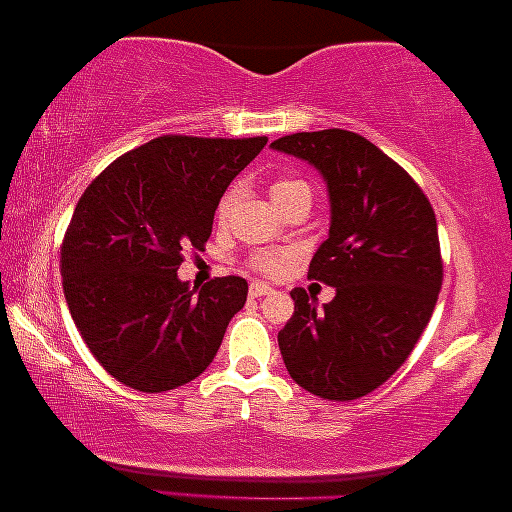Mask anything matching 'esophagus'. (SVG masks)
I'll list each match as a JSON object with an SVG mask.
<instances>
[{
    "label": "esophagus",
    "instance_id": "34e87169",
    "mask_svg": "<svg viewBox=\"0 0 512 512\" xmlns=\"http://www.w3.org/2000/svg\"><path fill=\"white\" fill-rule=\"evenodd\" d=\"M268 293H272V286L261 284V282H254V284H251V289H249V296H251V298L268 296Z\"/></svg>",
    "mask_w": 512,
    "mask_h": 512
}]
</instances>
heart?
Wrapping results in <instances>:
<instances>
[{
    "label": "heart",
    "mask_w": 512,
    "mask_h": 512,
    "mask_svg": "<svg viewBox=\"0 0 512 512\" xmlns=\"http://www.w3.org/2000/svg\"><path fill=\"white\" fill-rule=\"evenodd\" d=\"M298 195H310V186H307L305 181L282 177L270 184V198L279 209H282L286 202L298 198ZM235 202H237V188H228V191L223 193V198L219 200V205H216V221L219 223L228 221L230 212L235 209ZM289 263H291V254H286V251H268V254H256L249 258V268L261 272L265 277L279 275V272H282Z\"/></svg>",
    "instance_id": "obj_1"
}]
</instances>
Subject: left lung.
<instances>
[{
    "label": "left lung",
    "instance_id": "obj_1",
    "mask_svg": "<svg viewBox=\"0 0 512 512\" xmlns=\"http://www.w3.org/2000/svg\"><path fill=\"white\" fill-rule=\"evenodd\" d=\"M272 149L324 174L331 230L307 277L335 286L319 312L305 289L291 291L279 352L310 394L354 401L403 366L429 324L443 284L436 214L417 181L356 132H296Z\"/></svg>",
    "mask_w": 512,
    "mask_h": 512
}]
</instances>
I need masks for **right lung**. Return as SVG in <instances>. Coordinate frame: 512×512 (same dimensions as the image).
Listing matches in <instances>:
<instances>
[{
  "mask_svg": "<svg viewBox=\"0 0 512 512\" xmlns=\"http://www.w3.org/2000/svg\"><path fill=\"white\" fill-rule=\"evenodd\" d=\"M268 137L163 135L123 153L83 191L60 247L62 289L83 342L125 387L191 382L247 303V279L179 282L184 249H205L230 181Z\"/></svg>",
  "mask_w": 512,
  "mask_h": 512,
  "instance_id": "right-lung-1",
  "label": "right lung"
}]
</instances>
